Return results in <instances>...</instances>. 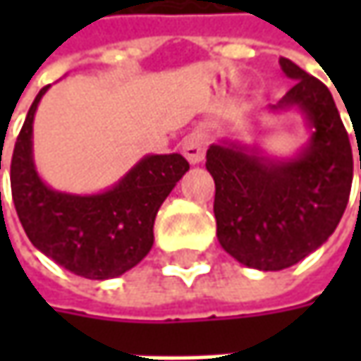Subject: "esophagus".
Here are the masks:
<instances>
[{"label":"esophagus","instance_id":"1","mask_svg":"<svg viewBox=\"0 0 361 361\" xmlns=\"http://www.w3.org/2000/svg\"><path fill=\"white\" fill-rule=\"evenodd\" d=\"M204 150H207V138L199 134V132H192L190 136L185 138L183 142V154L190 164H199L204 159Z\"/></svg>","mask_w":361,"mask_h":361}]
</instances>
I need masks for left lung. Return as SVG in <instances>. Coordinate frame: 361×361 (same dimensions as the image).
I'll return each mask as SVG.
<instances>
[{
	"label": "left lung",
	"instance_id": "8db88e82",
	"mask_svg": "<svg viewBox=\"0 0 361 361\" xmlns=\"http://www.w3.org/2000/svg\"><path fill=\"white\" fill-rule=\"evenodd\" d=\"M279 63L295 84L269 112L298 108L312 130L307 145L291 159L239 140L207 150L219 243L259 271L287 269L322 247L348 207L354 176L352 145L329 90L291 60Z\"/></svg>",
	"mask_w": 361,
	"mask_h": 361
}]
</instances>
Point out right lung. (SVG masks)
Listing matches in <instances>:
<instances>
[{
    "label": "right lung",
    "mask_w": 361,
    "mask_h": 361,
    "mask_svg": "<svg viewBox=\"0 0 361 361\" xmlns=\"http://www.w3.org/2000/svg\"><path fill=\"white\" fill-rule=\"evenodd\" d=\"M48 88L35 96L11 157V197L21 227L35 249L74 275L120 277L152 249L157 213L188 162L178 152L146 154L104 192L54 190L35 171L32 140L35 110Z\"/></svg>",
    "instance_id": "1"
}]
</instances>
